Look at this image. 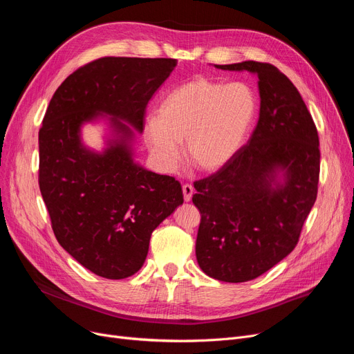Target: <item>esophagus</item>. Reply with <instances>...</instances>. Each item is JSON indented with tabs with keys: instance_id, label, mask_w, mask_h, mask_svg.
<instances>
[{
	"instance_id": "1",
	"label": "esophagus",
	"mask_w": 354,
	"mask_h": 354,
	"mask_svg": "<svg viewBox=\"0 0 354 354\" xmlns=\"http://www.w3.org/2000/svg\"><path fill=\"white\" fill-rule=\"evenodd\" d=\"M182 191H183V199L189 202L192 199V195H194V187L191 183H185L182 187Z\"/></svg>"
}]
</instances>
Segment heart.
I'll return each instance as SVG.
<instances>
[{
  "instance_id": "b5f03b06",
  "label": "heart",
  "mask_w": 354,
  "mask_h": 354,
  "mask_svg": "<svg viewBox=\"0 0 354 354\" xmlns=\"http://www.w3.org/2000/svg\"><path fill=\"white\" fill-rule=\"evenodd\" d=\"M255 110L257 99L247 83L196 77L167 95L158 120L146 126L147 142L166 166L178 162L176 143L185 142L189 163L199 171L215 172L243 146Z\"/></svg>"
}]
</instances>
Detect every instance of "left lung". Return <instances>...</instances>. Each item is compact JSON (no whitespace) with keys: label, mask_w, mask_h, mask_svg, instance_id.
I'll use <instances>...</instances> for the list:
<instances>
[{"label":"left lung","mask_w":354,"mask_h":354,"mask_svg":"<svg viewBox=\"0 0 354 354\" xmlns=\"http://www.w3.org/2000/svg\"><path fill=\"white\" fill-rule=\"evenodd\" d=\"M258 76L261 104L248 142L215 174L195 180L201 212L196 259L224 283H245L286 258L297 245L319 189L317 127L291 80L259 62L216 64ZM286 182L276 185L274 171Z\"/></svg>","instance_id":"1"}]
</instances>
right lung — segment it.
Instances as JSON below:
<instances>
[{"label": "right lung", "instance_id": "1", "mask_svg": "<svg viewBox=\"0 0 354 354\" xmlns=\"http://www.w3.org/2000/svg\"><path fill=\"white\" fill-rule=\"evenodd\" d=\"M175 59L102 57L55 90L39 132V185L59 244L84 268L109 280L143 266L153 230L183 203L180 183L133 163L129 140L145 127L146 106ZM99 113L120 133L103 156L80 143V126Z\"/></svg>", "mask_w": 354, "mask_h": 354}]
</instances>
